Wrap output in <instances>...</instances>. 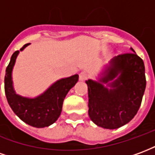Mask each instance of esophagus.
I'll return each mask as SVG.
<instances>
[{"mask_svg":"<svg viewBox=\"0 0 155 155\" xmlns=\"http://www.w3.org/2000/svg\"><path fill=\"white\" fill-rule=\"evenodd\" d=\"M79 78H80V81H85L88 78V74L85 71H82L79 74Z\"/></svg>","mask_w":155,"mask_h":155,"instance_id":"obj_1","label":"esophagus"}]
</instances>
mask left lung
I'll return each instance as SVG.
<instances>
[{
    "label": "left lung",
    "mask_w": 155,
    "mask_h": 155,
    "mask_svg": "<svg viewBox=\"0 0 155 155\" xmlns=\"http://www.w3.org/2000/svg\"><path fill=\"white\" fill-rule=\"evenodd\" d=\"M131 51L134 52L113 58L99 82L86 81L89 116L104 129L114 130L126 124L140 107L146 86L145 69L143 60L132 48Z\"/></svg>",
    "instance_id": "left-lung-1"
}]
</instances>
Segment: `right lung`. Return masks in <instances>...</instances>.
Listing matches in <instances>:
<instances>
[{"instance_id":"1","label":"right lung","mask_w":155,"mask_h":155,"mask_svg":"<svg viewBox=\"0 0 155 155\" xmlns=\"http://www.w3.org/2000/svg\"><path fill=\"white\" fill-rule=\"evenodd\" d=\"M28 45L25 44L20 50L21 51ZM20 51H15L5 70V93L9 105L17 116L29 125L36 128H44L54 123L60 117L64 97L74 84L77 83L79 75L61 79L48 88L43 94L37 97H22L15 94L12 73L15 59Z\"/></svg>"}]
</instances>
